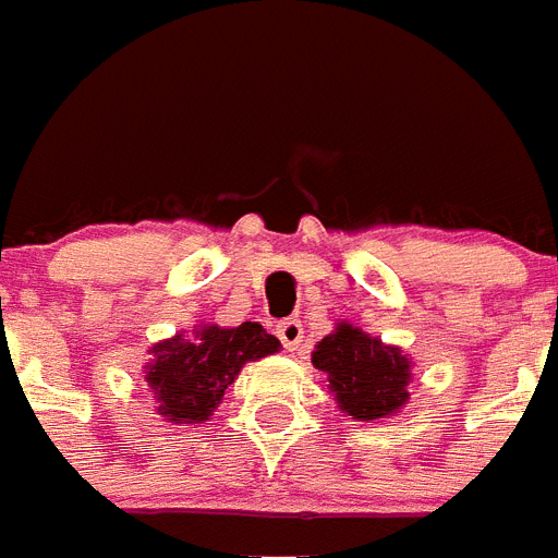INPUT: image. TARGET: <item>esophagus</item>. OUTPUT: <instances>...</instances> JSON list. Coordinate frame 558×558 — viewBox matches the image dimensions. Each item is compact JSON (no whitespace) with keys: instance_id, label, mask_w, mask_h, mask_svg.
<instances>
[{"instance_id":"obj_1","label":"esophagus","mask_w":558,"mask_h":558,"mask_svg":"<svg viewBox=\"0 0 558 558\" xmlns=\"http://www.w3.org/2000/svg\"><path fill=\"white\" fill-rule=\"evenodd\" d=\"M276 335H279V341L284 343L288 353H296L300 343H303V324H300V320H282L279 329H276Z\"/></svg>"}]
</instances>
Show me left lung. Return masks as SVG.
<instances>
[{
    "instance_id": "obj_1",
    "label": "left lung",
    "mask_w": 558,
    "mask_h": 558,
    "mask_svg": "<svg viewBox=\"0 0 558 558\" xmlns=\"http://www.w3.org/2000/svg\"><path fill=\"white\" fill-rule=\"evenodd\" d=\"M312 364L324 371L335 403L353 421H383L393 417L409 403L412 359L359 326L335 324V329L317 341Z\"/></svg>"
}]
</instances>
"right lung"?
Here are the masks:
<instances>
[{"mask_svg": "<svg viewBox=\"0 0 558 558\" xmlns=\"http://www.w3.org/2000/svg\"><path fill=\"white\" fill-rule=\"evenodd\" d=\"M282 350L262 324H199L149 347L144 383L155 397V412L170 423H203L223 403L226 388L246 362Z\"/></svg>", "mask_w": 558, "mask_h": 558, "instance_id": "right-lung-1", "label": "right lung"}]
</instances>
